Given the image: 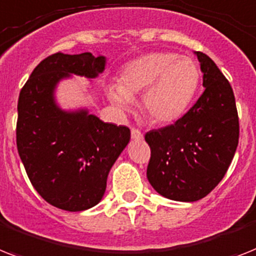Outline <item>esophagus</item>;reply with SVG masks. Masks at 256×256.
I'll use <instances>...</instances> for the list:
<instances>
[{"instance_id":"1","label":"esophagus","mask_w":256,"mask_h":256,"mask_svg":"<svg viewBox=\"0 0 256 256\" xmlns=\"http://www.w3.org/2000/svg\"><path fill=\"white\" fill-rule=\"evenodd\" d=\"M132 138L136 139V140H140V139H143L142 132H140V130H138V128H132Z\"/></svg>"}]
</instances>
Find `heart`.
<instances>
[{
    "label": "heart",
    "mask_w": 256,
    "mask_h": 256,
    "mask_svg": "<svg viewBox=\"0 0 256 256\" xmlns=\"http://www.w3.org/2000/svg\"><path fill=\"white\" fill-rule=\"evenodd\" d=\"M200 85V70L190 58L174 52H151L122 68L120 84L106 93L114 108L126 113L140 94V109L152 124H171L182 117Z\"/></svg>",
    "instance_id": "heart-1"
}]
</instances>
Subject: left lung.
<instances>
[{"label": "left lung", "instance_id": "obj_1", "mask_svg": "<svg viewBox=\"0 0 256 256\" xmlns=\"http://www.w3.org/2000/svg\"><path fill=\"white\" fill-rule=\"evenodd\" d=\"M202 94L174 124L151 130L147 178L170 200L193 202L205 197L225 176L240 139L236 97L228 78L205 54L197 51Z\"/></svg>", "mask_w": 256, "mask_h": 256}]
</instances>
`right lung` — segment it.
<instances>
[{"mask_svg":"<svg viewBox=\"0 0 256 256\" xmlns=\"http://www.w3.org/2000/svg\"><path fill=\"white\" fill-rule=\"evenodd\" d=\"M106 59L58 52L35 67L18 98L16 148L36 192L52 206L81 212L101 201L110 168L130 140V128L88 110H62L58 82L70 74L97 78Z\"/></svg>","mask_w":256,"mask_h":256,"instance_id":"1","label":"right lung"}]
</instances>
